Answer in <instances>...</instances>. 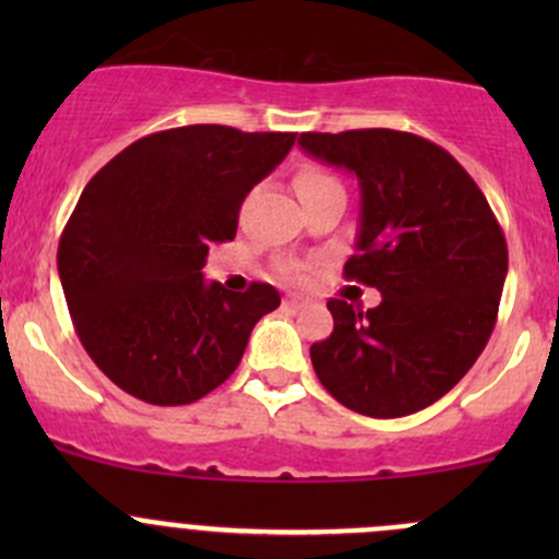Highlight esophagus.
Segmentation results:
<instances>
[{
    "label": "esophagus",
    "instance_id": "obj_1",
    "mask_svg": "<svg viewBox=\"0 0 559 559\" xmlns=\"http://www.w3.org/2000/svg\"><path fill=\"white\" fill-rule=\"evenodd\" d=\"M284 306L286 308H302V306H306V300H302L300 295H286L284 297Z\"/></svg>",
    "mask_w": 559,
    "mask_h": 559
}]
</instances>
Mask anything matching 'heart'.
<instances>
[{
	"mask_svg": "<svg viewBox=\"0 0 559 559\" xmlns=\"http://www.w3.org/2000/svg\"><path fill=\"white\" fill-rule=\"evenodd\" d=\"M326 186H337V180L321 167H300L295 175V189L297 194H308V191L326 189Z\"/></svg>",
	"mask_w": 559,
	"mask_h": 559,
	"instance_id": "b5f03b06",
	"label": "heart"
}]
</instances>
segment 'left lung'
<instances>
[{"label": "left lung", "mask_w": 559, "mask_h": 559, "mask_svg": "<svg viewBox=\"0 0 559 559\" xmlns=\"http://www.w3.org/2000/svg\"><path fill=\"white\" fill-rule=\"evenodd\" d=\"M300 145L359 178L357 253L343 275L381 292L359 311L330 300L311 346L321 386L357 414L394 419L452 389L487 346L509 273L487 197L449 151L397 129L302 132Z\"/></svg>", "instance_id": "obj_1"}]
</instances>
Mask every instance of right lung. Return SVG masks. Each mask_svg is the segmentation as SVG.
<instances>
[{"instance_id":"right-lung-1","label":"right lung","mask_w":559,"mask_h":559,"mask_svg":"<svg viewBox=\"0 0 559 559\" xmlns=\"http://www.w3.org/2000/svg\"><path fill=\"white\" fill-rule=\"evenodd\" d=\"M295 138L191 123L134 140L88 180L56 262L78 337L112 384L189 405L235 373L281 295L259 281L240 295L205 284L202 267Z\"/></svg>"}]
</instances>
